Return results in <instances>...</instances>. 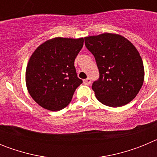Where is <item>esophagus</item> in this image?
<instances>
[{
	"instance_id": "obj_1",
	"label": "esophagus",
	"mask_w": 157,
	"mask_h": 157,
	"mask_svg": "<svg viewBox=\"0 0 157 157\" xmlns=\"http://www.w3.org/2000/svg\"><path fill=\"white\" fill-rule=\"evenodd\" d=\"M83 83H84L85 85H90V84L91 83V79L90 78H87L83 80Z\"/></svg>"
}]
</instances>
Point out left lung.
Wrapping results in <instances>:
<instances>
[{"label": "left lung", "mask_w": 157, "mask_h": 157, "mask_svg": "<svg viewBox=\"0 0 157 157\" xmlns=\"http://www.w3.org/2000/svg\"><path fill=\"white\" fill-rule=\"evenodd\" d=\"M84 38L99 69V79L92 86L97 99L110 107L128 104L138 94L145 78L138 49L126 37L113 33Z\"/></svg>", "instance_id": "8db88e82"}]
</instances>
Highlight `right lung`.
I'll return each instance as SVG.
<instances>
[{
	"instance_id": "add662e5",
	"label": "right lung",
	"mask_w": 157,
	"mask_h": 157,
	"mask_svg": "<svg viewBox=\"0 0 157 157\" xmlns=\"http://www.w3.org/2000/svg\"><path fill=\"white\" fill-rule=\"evenodd\" d=\"M84 39L56 37L43 42L30 56L26 69V85L31 98L47 110L64 109L82 80L74 62Z\"/></svg>"
}]
</instances>
